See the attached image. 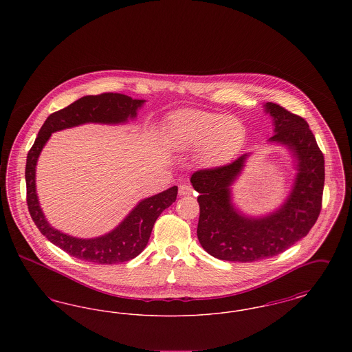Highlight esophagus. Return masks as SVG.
<instances>
[{"label":"esophagus","mask_w":352,"mask_h":352,"mask_svg":"<svg viewBox=\"0 0 352 352\" xmlns=\"http://www.w3.org/2000/svg\"><path fill=\"white\" fill-rule=\"evenodd\" d=\"M191 194H192L191 186H188V184H181V186H179V195H181V197L191 195Z\"/></svg>","instance_id":"1"}]
</instances>
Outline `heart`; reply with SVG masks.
<instances>
[{
    "mask_svg": "<svg viewBox=\"0 0 352 352\" xmlns=\"http://www.w3.org/2000/svg\"><path fill=\"white\" fill-rule=\"evenodd\" d=\"M165 138L173 151L198 148V164L203 168H215L230 164L241 151L247 140V129L236 116L188 109L168 118Z\"/></svg>",
    "mask_w": 352,
    "mask_h": 352,
    "instance_id": "heart-1",
    "label": "heart"
}]
</instances>
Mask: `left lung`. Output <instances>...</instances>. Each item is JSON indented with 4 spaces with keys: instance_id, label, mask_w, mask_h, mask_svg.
<instances>
[{
    "instance_id": "1",
    "label": "left lung",
    "mask_w": 352,
    "mask_h": 352,
    "mask_svg": "<svg viewBox=\"0 0 352 352\" xmlns=\"http://www.w3.org/2000/svg\"><path fill=\"white\" fill-rule=\"evenodd\" d=\"M264 111L273 121V135L267 142L289 151L296 168L290 190L276 210L251 217L234 206L232 186L251 153L230 165L199 170L190 179L199 192L198 240L219 260L253 263L273 257L309 234L320 212L324 158L309 124L274 102L264 104Z\"/></svg>"
}]
</instances>
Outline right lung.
Wrapping results in <instances>:
<instances>
[{"label": "right lung", "mask_w": 352, "mask_h": 352, "mask_svg": "<svg viewBox=\"0 0 352 352\" xmlns=\"http://www.w3.org/2000/svg\"><path fill=\"white\" fill-rule=\"evenodd\" d=\"M144 104L145 100L132 99L121 94L84 96L47 118L28 154L25 178L28 207L32 219L41 234L76 258L98 264H118L138 256L149 241L157 218L177 199L178 187L173 186L160 194L138 201L118 227L107 234L91 239L75 237L54 228L41 208L35 184L39 154L50 140L51 134L55 132L89 122L107 125L126 124L129 120L137 118V112Z\"/></svg>", "instance_id": "1"}]
</instances>
